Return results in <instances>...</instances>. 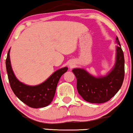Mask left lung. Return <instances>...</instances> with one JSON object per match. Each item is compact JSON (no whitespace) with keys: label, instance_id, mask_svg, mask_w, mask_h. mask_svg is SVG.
<instances>
[{"label":"left lung","instance_id":"8db88e82","mask_svg":"<svg viewBox=\"0 0 133 133\" xmlns=\"http://www.w3.org/2000/svg\"><path fill=\"white\" fill-rule=\"evenodd\" d=\"M116 56L114 68L107 76L95 77L83 69L72 70L77 79L79 95L88 102L102 103L110 100L118 92L124 77V58L120 43L116 36Z\"/></svg>","mask_w":133,"mask_h":133}]
</instances>
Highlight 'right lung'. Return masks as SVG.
I'll list each match as a JSON object with an SVG mask.
<instances>
[{
  "label": "right lung",
  "mask_w": 133,
  "mask_h": 133,
  "mask_svg": "<svg viewBox=\"0 0 133 133\" xmlns=\"http://www.w3.org/2000/svg\"><path fill=\"white\" fill-rule=\"evenodd\" d=\"M10 50L6 59L8 79L11 89L15 95L22 102L31 108H42L51 103L54 98L57 85L61 77L68 71L67 67L57 70L42 84L30 86L20 82L12 71L10 60Z\"/></svg>",
  "instance_id": "add662e5"
}]
</instances>
